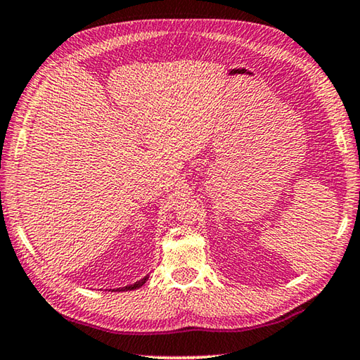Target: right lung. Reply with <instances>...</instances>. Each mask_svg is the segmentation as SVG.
I'll return each instance as SVG.
<instances>
[{
  "label": "right lung",
  "mask_w": 360,
  "mask_h": 360,
  "mask_svg": "<svg viewBox=\"0 0 360 360\" xmlns=\"http://www.w3.org/2000/svg\"><path fill=\"white\" fill-rule=\"evenodd\" d=\"M148 278H149V275L148 276H144L143 279H139V281H136L135 284H129V285H125V288H117V289H112V290H115V292H125V290H135V289H138V288H141V285L148 281ZM111 290V289H109Z\"/></svg>",
  "instance_id": "obj_1"
}]
</instances>
